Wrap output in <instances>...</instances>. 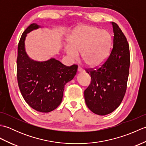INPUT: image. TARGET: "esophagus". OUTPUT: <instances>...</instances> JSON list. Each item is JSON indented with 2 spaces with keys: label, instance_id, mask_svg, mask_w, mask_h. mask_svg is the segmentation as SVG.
Returning <instances> with one entry per match:
<instances>
[{
  "label": "esophagus",
  "instance_id": "esophagus-1",
  "mask_svg": "<svg viewBox=\"0 0 146 146\" xmlns=\"http://www.w3.org/2000/svg\"><path fill=\"white\" fill-rule=\"evenodd\" d=\"M78 72H83V68H82L80 66H78Z\"/></svg>",
  "mask_w": 146,
  "mask_h": 146
}]
</instances>
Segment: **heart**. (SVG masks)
Masks as SVG:
<instances>
[{
	"label": "heart",
	"instance_id": "heart-1",
	"mask_svg": "<svg viewBox=\"0 0 146 146\" xmlns=\"http://www.w3.org/2000/svg\"><path fill=\"white\" fill-rule=\"evenodd\" d=\"M111 39L109 33L92 26H80L70 37L66 51L73 59L82 58L88 66L97 67L106 60L110 52Z\"/></svg>",
	"mask_w": 146,
	"mask_h": 146
}]
</instances>
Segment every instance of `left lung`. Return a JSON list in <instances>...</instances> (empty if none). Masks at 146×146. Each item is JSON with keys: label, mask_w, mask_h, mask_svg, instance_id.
Listing matches in <instances>:
<instances>
[{"label": "left lung", "mask_w": 146, "mask_h": 146, "mask_svg": "<svg viewBox=\"0 0 146 146\" xmlns=\"http://www.w3.org/2000/svg\"><path fill=\"white\" fill-rule=\"evenodd\" d=\"M113 31V47L101 66L86 69L91 83L84 92L85 103L92 112L105 115L120 105L127 89L130 66V51L125 35L116 23Z\"/></svg>", "instance_id": "8db88e82"}]
</instances>
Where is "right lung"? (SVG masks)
Returning <instances> with one entry per match:
<instances>
[{"label":"right lung","instance_id":"right-lung-1","mask_svg":"<svg viewBox=\"0 0 146 146\" xmlns=\"http://www.w3.org/2000/svg\"><path fill=\"white\" fill-rule=\"evenodd\" d=\"M40 26L31 24L24 31L19 42L17 76L22 95L29 106L40 112H49L60 105L64 85L75 76L78 65L65 66L54 58L36 61L27 55V34Z\"/></svg>","mask_w":146,"mask_h":146}]
</instances>
